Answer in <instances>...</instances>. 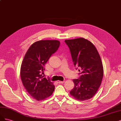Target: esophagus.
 Here are the masks:
<instances>
[{
	"instance_id": "34e87169",
	"label": "esophagus",
	"mask_w": 121,
	"mask_h": 121,
	"mask_svg": "<svg viewBox=\"0 0 121 121\" xmlns=\"http://www.w3.org/2000/svg\"><path fill=\"white\" fill-rule=\"evenodd\" d=\"M57 82L58 83H63L64 82V81H60V80H58L57 81Z\"/></svg>"
}]
</instances>
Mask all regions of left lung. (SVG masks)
<instances>
[{
  "label": "left lung",
  "instance_id": "obj_1",
  "mask_svg": "<svg viewBox=\"0 0 121 121\" xmlns=\"http://www.w3.org/2000/svg\"><path fill=\"white\" fill-rule=\"evenodd\" d=\"M65 42L69 48L74 65L79 67L78 71H81L78 78L73 80L74 86L70 93L79 100L90 99L99 89L104 75L99 52L91 42L83 38Z\"/></svg>",
  "mask_w": 121,
  "mask_h": 121
}]
</instances>
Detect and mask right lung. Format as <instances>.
Masks as SVG:
<instances>
[{
    "mask_svg": "<svg viewBox=\"0 0 121 121\" xmlns=\"http://www.w3.org/2000/svg\"><path fill=\"white\" fill-rule=\"evenodd\" d=\"M60 46L57 40H41L35 42L27 51L22 62L21 77L26 91L33 99L44 100L51 95L55 86L49 79L41 74L44 66Z\"/></svg>",
    "mask_w": 121,
    "mask_h": 121,
    "instance_id": "right-lung-1",
    "label": "right lung"
}]
</instances>
